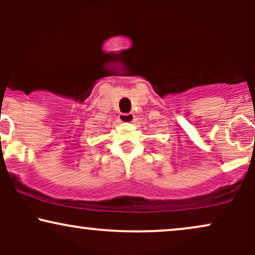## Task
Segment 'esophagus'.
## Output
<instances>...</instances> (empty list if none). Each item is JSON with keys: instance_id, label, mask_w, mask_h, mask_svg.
<instances>
[{"instance_id": "34e87169", "label": "esophagus", "mask_w": 255, "mask_h": 255, "mask_svg": "<svg viewBox=\"0 0 255 255\" xmlns=\"http://www.w3.org/2000/svg\"><path fill=\"white\" fill-rule=\"evenodd\" d=\"M119 121L122 122V124H130V122L134 121V114L133 113L120 114Z\"/></svg>"}]
</instances>
